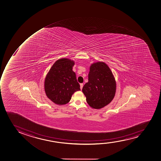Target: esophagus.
Here are the masks:
<instances>
[{
    "label": "esophagus",
    "instance_id": "esophagus-1",
    "mask_svg": "<svg viewBox=\"0 0 161 161\" xmlns=\"http://www.w3.org/2000/svg\"><path fill=\"white\" fill-rule=\"evenodd\" d=\"M80 89H81V90H82V89L83 88V83H80Z\"/></svg>",
    "mask_w": 161,
    "mask_h": 161
}]
</instances>
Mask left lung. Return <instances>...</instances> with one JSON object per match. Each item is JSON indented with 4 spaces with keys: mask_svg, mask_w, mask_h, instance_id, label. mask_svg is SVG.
<instances>
[{
    "mask_svg": "<svg viewBox=\"0 0 161 161\" xmlns=\"http://www.w3.org/2000/svg\"><path fill=\"white\" fill-rule=\"evenodd\" d=\"M116 91V80L108 66L102 62L92 64L88 82L82 88L89 105L95 109L103 108L112 101Z\"/></svg>",
    "mask_w": 161,
    "mask_h": 161,
    "instance_id": "1",
    "label": "left lung"
}]
</instances>
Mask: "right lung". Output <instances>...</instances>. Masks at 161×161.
<instances>
[{
    "label": "right lung",
    "mask_w": 161,
    "mask_h": 161,
    "mask_svg": "<svg viewBox=\"0 0 161 161\" xmlns=\"http://www.w3.org/2000/svg\"><path fill=\"white\" fill-rule=\"evenodd\" d=\"M73 60L61 58L51 67L44 81V90L47 97L58 105H64L70 101L72 95L80 91L76 74L73 71Z\"/></svg>",
    "instance_id": "obj_1"
}]
</instances>
